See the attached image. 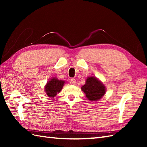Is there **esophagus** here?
<instances>
[{"mask_svg":"<svg viewBox=\"0 0 147 147\" xmlns=\"http://www.w3.org/2000/svg\"><path fill=\"white\" fill-rule=\"evenodd\" d=\"M76 83V80L75 79H74V78L71 79V83L72 84V85H75Z\"/></svg>","mask_w":147,"mask_h":147,"instance_id":"34e87169","label":"esophagus"}]
</instances>
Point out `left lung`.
I'll return each instance as SVG.
<instances>
[{
	"instance_id": "left-lung-1",
	"label": "left lung",
	"mask_w": 147,
	"mask_h": 147,
	"mask_svg": "<svg viewBox=\"0 0 147 147\" xmlns=\"http://www.w3.org/2000/svg\"><path fill=\"white\" fill-rule=\"evenodd\" d=\"M82 90L89 100L96 101L104 95L106 89L104 84L96 77L90 76L87 78L86 83L82 87Z\"/></svg>"
}]
</instances>
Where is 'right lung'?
Masks as SVG:
<instances>
[{
	"label": "right lung",
	"instance_id": "right-lung-1",
	"mask_svg": "<svg viewBox=\"0 0 147 147\" xmlns=\"http://www.w3.org/2000/svg\"><path fill=\"white\" fill-rule=\"evenodd\" d=\"M65 82L63 80H59L57 78H53L50 80L45 86V91L46 94L49 97L54 98L58 93L61 91L63 88Z\"/></svg>",
	"mask_w": 147,
	"mask_h": 147
}]
</instances>
